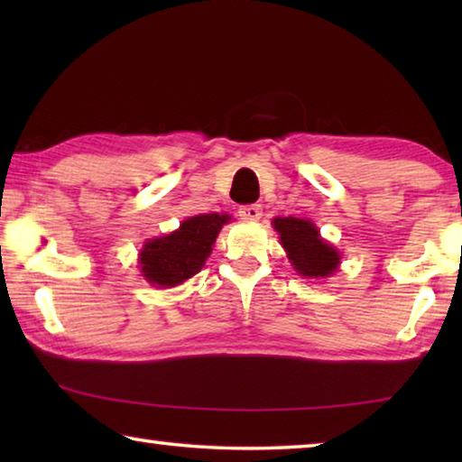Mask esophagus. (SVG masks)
<instances>
[{
	"label": "esophagus",
	"instance_id": "obj_1",
	"mask_svg": "<svg viewBox=\"0 0 462 462\" xmlns=\"http://www.w3.org/2000/svg\"><path fill=\"white\" fill-rule=\"evenodd\" d=\"M238 214L242 220L256 222L263 216V208H261V203H250V206H242Z\"/></svg>",
	"mask_w": 462,
	"mask_h": 462
}]
</instances>
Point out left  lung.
Here are the masks:
<instances>
[{"mask_svg": "<svg viewBox=\"0 0 462 462\" xmlns=\"http://www.w3.org/2000/svg\"><path fill=\"white\" fill-rule=\"evenodd\" d=\"M273 228L279 232L281 245L293 269L306 279H326L338 269L340 254L319 236L316 224L301 217H275Z\"/></svg>", "mask_w": 462, "mask_h": 462, "instance_id": "8db88e82", "label": "left lung"}]
</instances>
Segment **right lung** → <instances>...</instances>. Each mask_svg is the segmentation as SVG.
<instances>
[{
    "mask_svg": "<svg viewBox=\"0 0 462 462\" xmlns=\"http://www.w3.org/2000/svg\"><path fill=\"white\" fill-rule=\"evenodd\" d=\"M226 214H201L185 220L167 236L148 240L140 250V273L154 287H175L199 273L222 226Z\"/></svg>",
    "mask_w": 462,
    "mask_h": 462,
    "instance_id": "right-lung-1",
    "label": "right lung"
}]
</instances>
